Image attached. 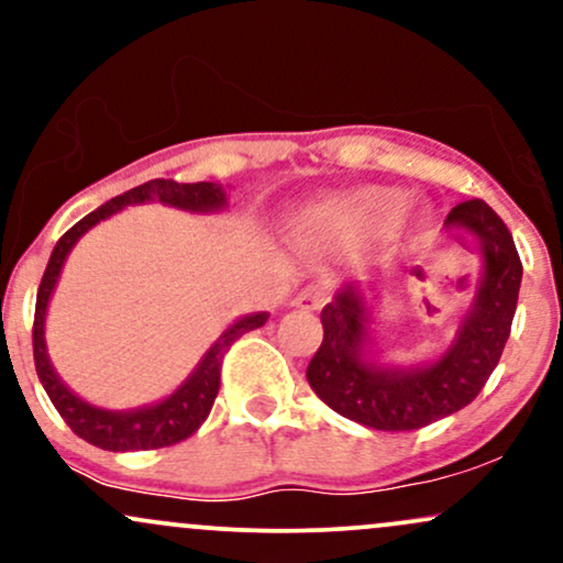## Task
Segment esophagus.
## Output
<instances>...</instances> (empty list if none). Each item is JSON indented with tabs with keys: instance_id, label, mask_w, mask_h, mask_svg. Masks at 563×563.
Masks as SVG:
<instances>
[{
	"instance_id": "obj_1",
	"label": "esophagus",
	"mask_w": 563,
	"mask_h": 563,
	"mask_svg": "<svg viewBox=\"0 0 563 563\" xmlns=\"http://www.w3.org/2000/svg\"><path fill=\"white\" fill-rule=\"evenodd\" d=\"M331 290H333L331 280L309 283L307 288L299 290V296H296L294 303H296V307H301V309H320L322 303L331 299Z\"/></svg>"
}]
</instances>
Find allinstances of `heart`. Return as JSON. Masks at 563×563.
Returning <instances> with one entry per match:
<instances>
[{
    "instance_id": "b5f03b06",
    "label": "heart",
    "mask_w": 563,
    "mask_h": 563,
    "mask_svg": "<svg viewBox=\"0 0 563 563\" xmlns=\"http://www.w3.org/2000/svg\"><path fill=\"white\" fill-rule=\"evenodd\" d=\"M402 196L394 190H363L357 196H352L344 203L335 206V217L341 222L352 224V228L373 232L384 230L394 222V217L402 209Z\"/></svg>"
}]
</instances>
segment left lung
<instances>
[{
  "label": "left lung",
  "instance_id": "left-lung-1",
  "mask_svg": "<svg viewBox=\"0 0 563 563\" xmlns=\"http://www.w3.org/2000/svg\"><path fill=\"white\" fill-rule=\"evenodd\" d=\"M448 224L471 230L484 245V277L455 344L434 365L386 371L367 365L365 301L346 286L320 312L322 344L307 367L312 391L339 416L378 431H412L463 410L500 363L521 286V260L510 230L479 198L463 200Z\"/></svg>",
  "mask_w": 563,
  "mask_h": 563
}]
</instances>
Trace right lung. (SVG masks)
Wrapping results in <instances>:
<instances>
[{
  "instance_id": "obj_1",
  "label": "right lung",
  "mask_w": 563,
  "mask_h": 563,
  "mask_svg": "<svg viewBox=\"0 0 563 563\" xmlns=\"http://www.w3.org/2000/svg\"><path fill=\"white\" fill-rule=\"evenodd\" d=\"M151 198H158L161 203H169V206H177V209H190V211H211L224 203L222 187H217L214 183H174V179H151V183L132 187V190L121 192V196L108 200L106 206H100V209L92 211V214L84 217L81 222H76L74 228L57 241L36 294L34 331H31L34 333L36 376L42 380L47 397L53 399L55 410L60 412L63 421L70 426V431H74L76 437H81L84 442L95 444V448L100 450H111V452L172 448V444L185 442L187 437L196 434L200 423L209 418L211 407H214V399L219 394V378H222L224 354L230 352V346L235 344L243 333L256 331V328H262L264 322L269 320V312H260V314H251V318L238 320L235 325H230L228 331L222 333V339L209 349V354H206L203 363L198 365V371L192 373V376L161 405L142 407V410H134V412L100 410V407L81 402L79 397H74V394L60 384V378L55 376L53 365H49L47 360V346H44V314H47L49 294H53L63 262H66L68 251L74 249V243L79 241L92 224L115 214V211H121L126 203H142V200H151Z\"/></svg>"
}]
</instances>
